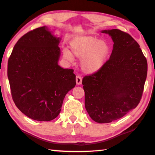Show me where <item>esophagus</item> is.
Instances as JSON below:
<instances>
[{"mask_svg":"<svg viewBox=\"0 0 155 155\" xmlns=\"http://www.w3.org/2000/svg\"><path fill=\"white\" fill-rule=\"evenodd\" d=\"M75 80H76V83L78 85H80V84H81V80H82V79H81V77L80 76V75H77Z\"/></svg>","mask_w":155,"mask_h":155,"instance_id":"1","label":"esophagus"}]
</instances>
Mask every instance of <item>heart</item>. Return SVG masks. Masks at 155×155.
Here are the masks:
<instances>
[{
	"mask_svg": "<svg viewBox=\"0 0 155 155\" xmlns=\"http://www.w3.org/2000/svg\"><path fill=\"white\" fill-rule=\"evenodd\" d=\"M71 54L68 49L63 50L67 60H74L73 54L81 60V67L84 72L92 74L100 69L109 53V46L104 41L92 36L77 37L70 42Z\"/></svg>",
	"mask_w": 155,
	"mask_h": 155,
	"instance_id": "b5f03b06",
	"label": "heart"
}]
</instances>
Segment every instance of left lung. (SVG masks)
Returning <instances> with one entry per match:
<instances>
[{
	"label": "left lung",
	"mask_w": 155,
	"mask_h": 155,
	"mask_svg": "<svg viewBox=\"0 0 155 155\" xmlns=\"http://www.w3.org/2000/svg\"><path fill=\"white\" fill-rule=\"evenodd\" d=\"M102 33L111 36L112 53L100 69L82 80L86 109L99 124L120 119L138 106L148 70L140 45L129 34L117 29Z\"/></svg>",
	"instance_id": "obj_1"
}]
</instances>
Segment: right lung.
Returning a JSON list of instances; mask_svg holds the SVG:
<instances>
[{"mask_svg":"<svg viewBox=\"0 0 155 155\" xmlns=\"http://www.w3.org/2000/svg\"><path fill=\"white\" fill-rule=\"evenodd\" d=\"M59 40L45 26L36 28L20 38L8 58L7 75L13 100L34 120L56 118L66 94L76 84L74 69L58 65Z\"/></svg>","mask_w":155,"mask_h":155,"instance_id":"obj_1","label":"right lung"}]
</instances>
